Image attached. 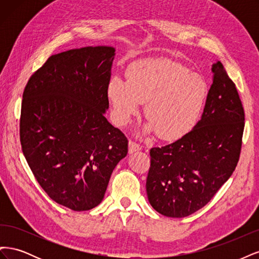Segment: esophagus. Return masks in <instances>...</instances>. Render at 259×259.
<instances>
[{
    "mask_svg": "<svg viewBox=\"0 0 259 259\" xmlns=\"http://www.w3.org/2000/svg\"><path fill=\"white\" fill-rule=\"evenodd\" d=\"M140 149H142V147H140L138 144L130 140V143H128V152L130 153H134L136 151H139Z\"/></svg>",
    "mask_w": 259,
    "mask_h": 259,
    "instance_id": "1",
    "label": "esophagus"
}]
</instances>
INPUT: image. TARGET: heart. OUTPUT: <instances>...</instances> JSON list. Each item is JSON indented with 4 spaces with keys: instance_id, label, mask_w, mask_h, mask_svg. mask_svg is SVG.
Instances as JSON below:
<instances>
[{
    "instance_id": "heart-1",
    "label": "heart",
    "mask_w": 259,
    "mask_h": 259,
    "mask_svg": "<svg viewBox=\"0 0 259 259\" xmlns=\"http://www.w3.org/2000/svg\"><path fill=\"white\" fill-rule=\"evenodd\" d=\"M127 81L113 76L107 95L115 122L126 125L146 104L149 122L144 134L158 133L164 140H176L197 125L208 95V85L197 73L168 59L142 60L131 65Z\"/></svg>"
}]
</instances>
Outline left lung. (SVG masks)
<instances>
[{
  "label": "left lung",
  "mask_w": 259,
  "mask_h": 259,
  "mask_svg": "<svg viewBox=\"0 0 259 259\" xmlns=\"http://www.w3.org/2000/svg\"><path fill=\"white\" fill-rule=\"evenodd\" d=\"M211 72L204 111L194 128L174 143L150 150L147 195L164 216L182 218L205 206L239 161L244 110L221 61Z\"/></svg>",
  "instance_id": "1"
}]
</instances>
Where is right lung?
<instances>
[{
	"label": "right lung",
	"instance_id": "1",
	"mask_svg": "<svg viewBox=\"0 0 259 259\" xmlns=\"http://www.w3.org/2000/svg\"><path fill=\"white\" fill-rule=\"evenodd\" d=\"M115 49L88 46L53 55L22 95L20 143L37 183L72 210L100 204L127 138L106 119Z\"/></svg>",
	"mask_w": 259,
	"mask_h": 259
}]
</instances>
